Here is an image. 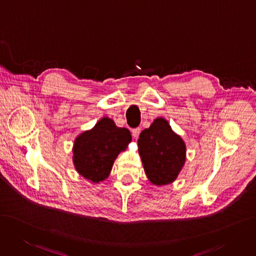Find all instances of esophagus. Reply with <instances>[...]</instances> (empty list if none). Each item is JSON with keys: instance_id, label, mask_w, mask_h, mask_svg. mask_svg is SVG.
Instances as JSON below:
<instances>
[{"instance_id": "34e87169", "label": "esophagus", "mask_w": 256, "mask_h": 256, "mask_svg": "<svg viewBox=\"0 0 256 256\" xmlns=\"http://www.w3.org/2000/svg\"><path fill=\"white\" fill-rule=\"evenodd\" d=\"M140 130H141V128H133V130H132V135H133V137H134V138H137V137L139 136V134H140Z\"/></svg>"}]
</instances>
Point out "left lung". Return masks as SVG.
Returning a JSON list of instances; mask_svg holds the SVG:
<instances>
[{
    "label": "left lung",
    "instance_id": "obj_1",
    "mask_svg": "<svg viewBox=\"0 0 256 256\" xmlns=\"http://www.w3.org/2000/svg\"><path fill=\"white\" fill-rule=\"evenodd\" d=\"M139 154L148 180L156 186L172 184L186 162V144L168 122L157 118L138 139Z\"/></svg>",
    "mask_w": 256,
    "mask_h": 256
}]
</instances>
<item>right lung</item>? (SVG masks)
<instances>
[{
	"instance_id": "add662e5",
	"label": "right lung",
	"mask_w": 256,
	"mask_h": 256,
	"mask_svg": "<svg viewBox=\"0 0 256 256\" xmlns=\"http://www.w3.org/2000/svg\"><path fill=\"white\" fill-rule=\"evenodd\" d=\"M132 141L130 130L116 126L104 117L92 130L83 132L74 140V164L77 172L92 182L108 178L118 154Z\"/></svg>"
}]
</instances>
